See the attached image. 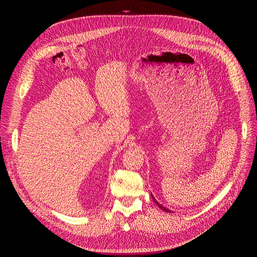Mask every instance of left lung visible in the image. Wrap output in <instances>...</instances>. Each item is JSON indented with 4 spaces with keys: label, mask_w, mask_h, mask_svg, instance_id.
<instances>
[{
    "label": "left lung",
    "mask_w": 257,
    "mask_h": 257,
    "mask_svg": "<svg viewBox=\"0 0 257 257\" xmlns=\"http://www.w3.org/2000/svg\"><path fill=\"white\" fill-rule=\"evenodd\" d=\"M151 196H152V199H154V200H155V202H156V203L158 204V206H159V207H160V209H161V210H163V211H165V212H167V213H170V212H171L170 210H169V209H167V207H166V206H163V205H161L160 203H158V201H157V200H156V199L154 198V195H152V194H151Z\"/></svg>",
    "instance_id": "8db88e82"
}]
</instances>
